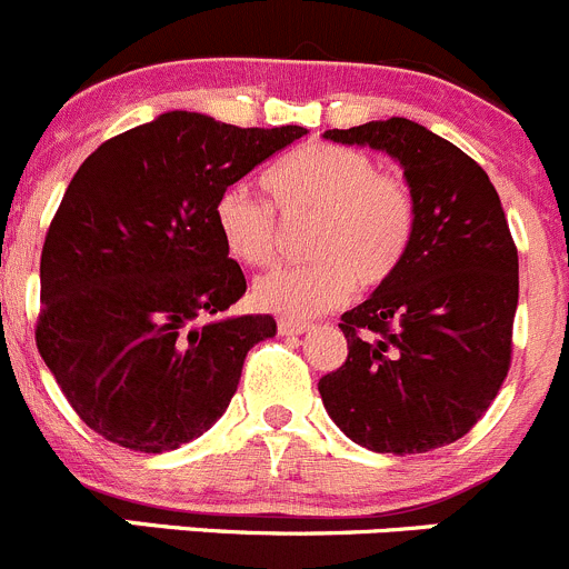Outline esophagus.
Masks as SVG:
<instances>
[{
  "mask_svg": "<svg viewBox=\"0 0 569 569\" xmlns=\"http://www.w3.org/2000/svg\"><path fill=\"white\" fill-rule=\"evenodd\" d=\"M309 329H312V326H309V323H298V320H287V318L279 320V335H284V337L307 335Z\"/></svg>",
  "mask_w": 569,
  "mask_h": 569,
  "instance_id": "34e87169",
  "label": "esophagus"
}]
</instances>
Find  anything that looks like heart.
<instances>
[{
    "label": "heart",
    "mask_w": 569,
    "mask_h": 569,
    "mask_svg": "<svg viewBox=\"0 0 569 569\" xmlns=\"http://www.w3.org/2000/svg\"><path fill=\"white\" fill-rule=\"evenodd\" d=\"M279 216L312 218V262L279 268L254 282V303L287 318H315L340 307L353 284L376 287L396 273L415 234V199L403 179L381 173L373 157L337 143H307L266 173ZM243 190L216 204V229L232 260L262 268L277 257V218Z\"/></svg>",
    "instance_id": "heart-1"
}]
</instances>
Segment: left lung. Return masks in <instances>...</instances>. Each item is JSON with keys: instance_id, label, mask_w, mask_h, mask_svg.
I'll list each match as a JSON object with an SVG mask.
<instances>
[{"instance_id": "obj_1", "label": "left lung", "mask_w": 569, "mask_h": 569, "mask_svg": "<svg viewBox=\"0 0 569 569\" xmlns=\"http://www.w3.org/2000/svg\"><path fill=\"white\" fill-rule=\"evenodd\" d=\"M323 138L403 168L415 234L396 273L342 315L348 357L318 381L320 398L368 451H435L473 429L509 373L520 279L498 190L459 146L409 118Z\"/></svg>"}]
</instances>
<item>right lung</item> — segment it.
Listing matches in <instances>:
<instances>
[{
	"instance_id": "add662e5",
	"label": "right lung",
	"mask_w": 569,
	"mask_h": 569,
	"mask_svg": "<svg viewBox=\"0 0 569 569\" xmlns=\"http://www.w3.org/2000/svg\"><path fill=\"white\" fill-rule=\"evenodd\" d=\"M303 127L240 129L168 110L104 140L47 232L36 342L74 412L116 446L162 453L232 401L271 315H229L246 277L216 229L229 184Z\"/></svg>"
}]
</instances>
